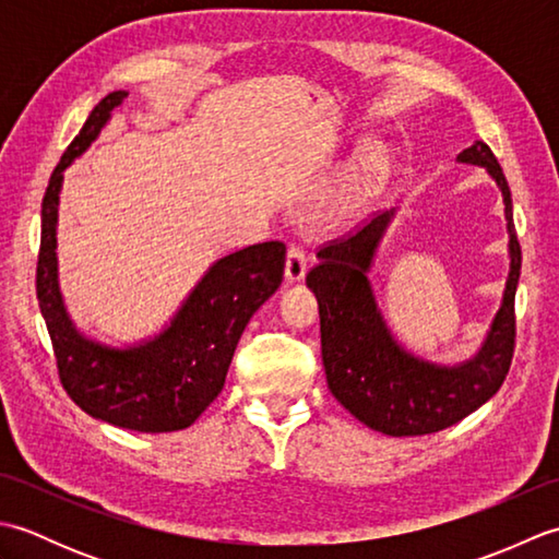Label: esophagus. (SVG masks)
Instances as JSON below:
<instances>
[{"mask_svg":"<svg viewBox=\"0 0 559 559\" xmlns=\"http://www.w3.org/2000/svg\"><path fill=\"white\" fill-rule=\"evenodd\" d=\"M307 273V257L300 247H290L286 257V281L300 283Z\"/></svg>","mask_w":559,"mask_h":559,"instance_id":"esophagus-1","label":"esophagus"}]
</instances>
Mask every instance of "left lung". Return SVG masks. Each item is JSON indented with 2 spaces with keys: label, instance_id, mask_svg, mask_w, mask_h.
<instances>
[{
  "label": "left lung",
  "instance_id": "8db88e82",
  "mask_svg": "<svg viewBox=\"0 0 559 559\" xmlns=\"http://www.w3.org/2000/svg\"><path fill=\"white\" fill-rule=\"evenodd\" d=\"M459 163L480 165L504 199L509 233V276L492 326L480 350L459 365L415 358L391 334L370 283L377 247L394 211L379 213L360 230L319 249V264L307 273L317 295L322 326L326 384L343 408L389 437H418L444 430L497 394L514 355V295L521 273V247L514 230L512 192L488 144L459 153Z\"/></svg>",
  "mask_w": 559,
  "mask_h": 559
}]
</instances>
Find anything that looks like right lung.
<instances>
[{"label": "right lung", "instance_id": "1", "mask_svg": "<svg viewBox=\"0 0 559 559\" xmlns=\"http://www.w3.org/2000/svg\"><path fill=\"white\" fill-rule=\"evenodd\" d=\"M129 96H105L71 141L47 185L35 290L50 331L59 382L91 418L136 432H175L192 425L221 394L245 326L283 281L286 245L261 242L218 259L158 336L115 348L83 336L71 322L57 281V206L64 170L112 110Z\"/></svg>", "mask_w": 559, "mask_h": 559}]
</instances>
